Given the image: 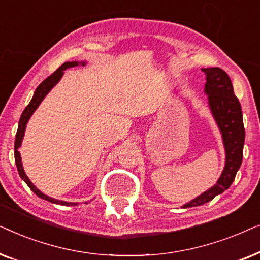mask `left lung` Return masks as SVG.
<instances>
[{"mask_svg": "<svg viewBox=\"0 0 260 260\" xmlns=\"http://www.w3.org/2000/svg\"><path fill=\"white\" fill-rule=\"evenodd\" d=\"M202 71L207 77L205 92L208 94L209 108L222 134L226 149V165L215 186L194 199L189 204L184 205V208L201 206L211 201L216 195L223 193L232 184L243 161L245 141L243 112L240 103L234 94L232 81L229 74L219 67L202 69Z\"/></svg>", "mask_w": 260, "mask_h": 260, "instance_id": "1", "label": "left lung"}]
</instances>
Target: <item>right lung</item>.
I'll return each mask as SVG.
<instances>
[{
  "label": "right lung",
  "mask_w": 260,
  "mask_h": 260,
  "mask_svg": "<svg viewBox=\"0 0 260 260\" xmlns=\"http://www.w3.org/2000/svg\"><path fill=\"white\" fill-rule=\"evenodd\" d=\"M78 65H79V62H78V61L62 63V65L55 71V72H53L51 76L46 78V79L42 81V83L37 87V90H35V92H34V95H33V98H31L30 103L26 106V109L23 110L22 115H21V118H20V122H19V127H17V133H16V137H15V151H14V155H15V162H16V167H17V172H19L21 179H22L24 182L28 184V187H29L30 189L33 190L39 198H41V199H44V200H47L49 202H52V204H58V205H63V206L76 205V204H72V202L70 204V202L55 200V199L48 198L47 195L41 193V191L39 190L38 188L30 182V180L28 179L26 173H24L23 167H22V162H21L20 152H19V150H17V149L20 148L21 142H22V138H23V135H24V130H26V125H27L28 119H29L30 116L33 115V112L35 111V110H37L39 104H40V103L42 102V99L45 98V95L47 94L48 92L51 91V88L54 86V85L60 80V78H61L62 74H63V70L69 69V67H76ZM84 65H85V62H83V66Z\"/></svg>",
  "instance_id": "obj_1"
}]
</instances>
